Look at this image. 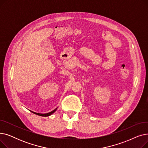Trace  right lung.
<instances>
[{"instance_id":"obj_1","label":"right lung","mask_w":148,"mask_h":148,"mask_svg":"<svg viewBox=\"0 0 148 148\" xmlns=\"http://www.w3.org/2000/svg\"><path fill=\"white\" fill-rule=\"evenodd\" d=\"M57 108H55V109H54V110H53V111H51V112H49V113H38L34 112H32V111H30V112L34 113H35V114H37V115L41 116H44V117H46V116H50L51 114H52L53 113L55 112L56 110H57Z\"/></svg>"}]
</instances>
